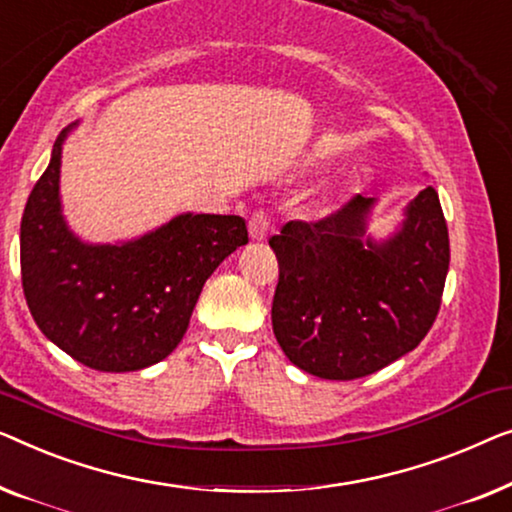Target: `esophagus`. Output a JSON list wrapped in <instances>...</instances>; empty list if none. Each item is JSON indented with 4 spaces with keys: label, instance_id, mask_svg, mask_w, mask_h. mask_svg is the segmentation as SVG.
<instances>
[{
    "label": "esophagus",
    "instance_id": "1",
    "mask_svg": "<svg viewBox=\"0 0 512 512\" xmlns=\"http://www.w3.org/2000/svg\"><path fill=\"white\" fill-rule=\"evenodd\" d=\"M248 229H250V236H253L255 241H264L266 236H269V229H271V215L266 213L264 208H259V211L250 215Z\"/></svg>",
    "mask_w": 512,
    "mask_h": 512
}]
</instances>
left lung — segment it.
Segmentation results:
<instances>
[{
	"instance_id": "obj_1",
	"label": "left lung",
	"mask_w": 512,
	"mask_h": 512,
	"mask_svg": "<svg viewBox=\"0 0 512 512\" xmlns=\"http://www.w3.org/2000/svg\"><path fill=\"white\" fill-rule=\"evenodd\" d=\"M373 204L357 194L327 218L292 220L269 239L280 269L273 334L311 376L380 371L420 345L441 308L450 239L438 192L429 185L417 194L383 243L366 236Z\"/></svg>"
}]
</instances>
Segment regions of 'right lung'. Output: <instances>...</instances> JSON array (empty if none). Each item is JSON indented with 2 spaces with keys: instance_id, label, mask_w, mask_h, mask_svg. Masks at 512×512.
Segmentation results:
<instances>
[{
  "instance_id": "add662e5",
  "label": "right lung",
  "mask_w": 512,
  "mask_h": 512,
  "mask_svg": "<svg viewBox=\"0 0 512 512\" xmlns=\"http://www.w3.org/2000/svg\"><path fill=\"white\" fill-rule=\"evenodd\" d=\"M74 127V125H71ZM34 185L20 222V271L43 336L95 371H139L185 336L201 287L248 243L239 215L183 213L127 243H83L60 204L62 143Z\"/></svg>"
}]
</instances>
